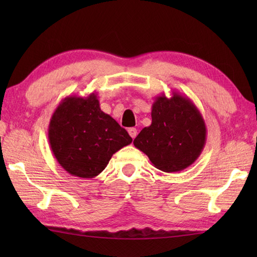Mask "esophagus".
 <instances>
[{
  "instance_id": "obj_1",
  "label": "esophagus",
  "mask_w": 257,
  "mask_h": 257,
  "mask_svg": "<svg viewBox=\"0 0 257 257\" xmlns=\"http://www.w3.org/2000/svg\"><path fill=\"white\" fill-rule=\"evenodd\" d=\"M128 133H129V135H130V137H132L133 139H135L136 136H137V134H138L137 129H136V128H129V129H128Z\"/></svg>"
}]
</instances>
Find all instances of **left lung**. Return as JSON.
I'll return each mask as SVG.
<instances>
[{"mask_svg": "<svg viewBox=\"0 0 257 257\" xmlns=\"http://www.w3.org/2000/svg\"><path fill=\"white\" fill-rule=\"evenodd\" d=\"M152 122L134 140L137 149L148 156L157 169L178 172L200 157L206 141L204 119L190 98L177 91L172 97H156Z\"/></svg>", "mask_w": 257, "mask_h": 257, "instance_id": "1", "label": "left lung"}]
</instances>
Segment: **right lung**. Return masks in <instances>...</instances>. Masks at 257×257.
Masks as SVG:
<instances>
[{
  "label": "right lung",
  "instance_id": "add662e5",
  "mask_svg": "<svg viewBox=\"0 0 257 257\" xmlns=\"http://www.w3.org/2000/svg\"><path fill=\"white\" fill-rule=\"evenodd\" d=\"M48 141L65 171L91 179L133 138L101 110L97 94L91 92L87 97L67 96L59 102L48 125Z\"/></svg>",
  "mask_w": 257,
  "mask_h": 257
}]
</instances>
